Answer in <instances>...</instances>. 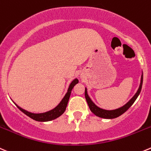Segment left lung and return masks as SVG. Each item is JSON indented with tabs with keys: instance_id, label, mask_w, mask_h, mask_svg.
<instances>
[{
	"instance_id": "left-lung-1",
	"label": "left lung",
	"mask_w": 151,
	"mask_h": 151,
	"mask_svg": "<svg viewBox=\"0 0 151 151\" xmlns=\"http://www.w3.org/2000/svg\"><path fill=\"white\" fill-rule=\"evenodd\" d=\"M142 82H143V73H142L141 76V80H140V84L138 90H137V93L134 94V96L127 102L125 105H124L123 106L120 107L119 108H116L114 110H105L102 109V108L98 107L93 101L91 100V99L90 98V96L88 94V91L87 88H86V91H85V96H86V99L87 101V103L88 105L89 108H90L91 111L93 114H94L96 116H99L100 118H104V119H114V118L118 117V116H121L122 114H123L131 106V105L134 104V102H135V100L137 99V98L138 97V96L139 95L140 92L142 90Z\"/></svg>"
}]
</instances>
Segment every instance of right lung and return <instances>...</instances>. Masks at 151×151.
Listing matches in <instances>:
<instances>
[{
	"label": "right lung",
	"instance_id": "right-lung-1",
	"mask_svg": "<svg viewBox=\"0 0 151 151\" xmlns=\"http://www.w3.org/2000/svg\"><path fill=\"white\" fill-rule=\"evenodd\" d=\"M78 82L79 80H77V78H75L74 80H72V82L70 83L69 86H68V90H67L66 93H65L64 97L62 99V100L60 101V102L55 108H54L53 109L46 111V112L38 113V114L29 112V111L20 108V107L19 106V105H17L14 102H13L15 104L16 106H17L22 112L24 113L25 114L27 115L28 116L32 118L34 120L38 121V122H48V121L53 120V119H55L58 117H59V116H60L61 115L65 112V108H66L67 105H68V99H69L70 95H71V90H72V88H74V86H75L77 83H78Z\"/></svg>",
	"mask_w": 151,
	"mask_h": 151
}]
</instances>
